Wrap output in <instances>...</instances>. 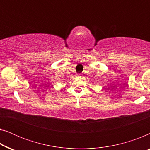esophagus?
I'll use <instances>...</instances> for the list:
<instances>
[{
    "mask_svg": "<svg viewBox=\"0 0 150 150\" xmlns=\"http://www.w3.org/2000/svg\"><path fill=\"white\" fill-rule=\"evenodd\" d=\"M76 77H77V78H81V74H76Z\"/></svg>",
    "mask_w": 150,
    "mask_h": 150,
    "instance_id": "1",
    "label": "esophagus"
}]
</instances>
